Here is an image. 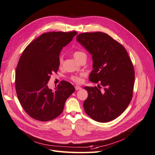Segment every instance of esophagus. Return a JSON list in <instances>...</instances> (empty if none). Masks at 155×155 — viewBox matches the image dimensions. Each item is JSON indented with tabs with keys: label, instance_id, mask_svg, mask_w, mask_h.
<instances>
[{
	"label": "esophagus",
	"instance_id": "1",
	"mask_svg": "<svg viewBox=\"0 0 155 155\" xmlns=\"http://www.w3.org/2000/svg\"><path fill=\"white\" fill-rule=\"evenodd\" d=\"M74 87H75V89H76L77 91L80 90V89H82V87H81V86H76Z\"/></svg>",
	"mask_w": 155,
	"mask_h": 155
}]
</instances>
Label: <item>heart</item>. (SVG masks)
<instances>
[{"instance_id":"heart-1","label":"heart","mask_w":155,"mask_h":155,"mask_svg":"<svg viewBox=\"0 0 155 155\" xmlns=\"http://www.w3.org/2000/svg\"><path fill=\"white\" fill-rule=\"evenodd\" d=\"M73 55L74 58H75L78 62L84 58H87L86 54L82 51H74L73 53ZM63 62H64V57L62 55H61L58 58V64H59L60 66H62L63 64ZM82 76H83V74L72 75V76H71L70 79L71 80V81H73V82H76V83H81L82 81Z\"/></svg>"}]
</instances>
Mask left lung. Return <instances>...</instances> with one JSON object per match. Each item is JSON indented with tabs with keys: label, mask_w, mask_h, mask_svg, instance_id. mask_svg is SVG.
<instances>
[{
	"label": "left lung",
	"mask_w": 155,
	"mask_h": 155,
	"mask_svg": "<svg viewBox=\"0 0 155 155\" xmlns=\"http://www.w3.org/2000/svg\"><path fill=\"white\" fill-rule=\"evenodd\" d=\"M77 41L92 54L89 81L100 82L98 87H84L88 93L84 111L97 122L111 121L126 110L132 99L133 63L125 48L106 33H83L78 35Z\"/></svg>",
	"instance_id": "8db88e82"
}]
</instances>
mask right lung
Returning a JSON list of instances; mask_svg holds the SVG:
<instances>
[{
  "instance_id": "1",
  "label": "right lung",
  "mask_w": 155,
  "mask_h": 155,
  "mask_svg": "<svg viewBox=\"0 0 155 155\" xmlns=\"http://www.w3.org/2000/svg\"><path fill=\"white\" fill-rule=\"evenodd\" d=\"M77 34L74 31L43 33L22 52L16 69L15 89L24 110L31 118L41 122L57 118L75 90L67 81H61L54 91L48 87V83L52 73L58 70L62 48Z\"/></svg>"
}]
</instances>
